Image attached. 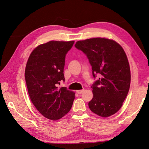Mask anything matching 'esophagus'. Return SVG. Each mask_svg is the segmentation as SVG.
I'll return each instance as SVG.
<instances>
[{
	"label": "esophagus",
	"instance_id": "obj_1",
	"mask_svg": "<svg viewBox=\"0 0 149 149\" xmlns=\"http://www.w3.org/2000/svg\"><path fill=\"white\" fill-rule=\"evenodd\" d=\"M84 90H77V93L79 95H80L84 92Z\"/></svg>",
	"mask_w": 149,
	"mask_h": 149
}]
</instances>
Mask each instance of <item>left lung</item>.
<instances>
[{"instance_id": "8db88e82", "label": "left lung", "mask_w": 149, "mask_h": 149, "mask_svg": "<svg viewBox=\"0 0 149 149\" xmlns=\"http://www.w3.org/2000/svg\"><path fill=\"white\" fill-rule=\"evenodd\" d=\"M75 47L87 56L93 77L100 76L92 85L93 97L89 108L100 116H111L121 108L130 87V67L125 52L116 41L102 38L79 41Z\"/></svg>"}]
</instances>
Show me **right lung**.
<instances>
[{
    "mask_svg": "<svg viewBox=\"0 0 149 149\" xmlns=\"http://www.w3.org/2000/svg\"><path fill=\"white\" fill-rule=\"evenodd\" d=\"M74 41H51L36 47L27 61L25 77L28 94L35 108L45 118L57 120L68 113L72 106L75 93L62 87L65 81V55Z\"/></svg>",
    "mask_w": 149,
    "mask_h": 149,
    "instance_id": "obj_1",
    "label": "right lung"
}]
</instances>
